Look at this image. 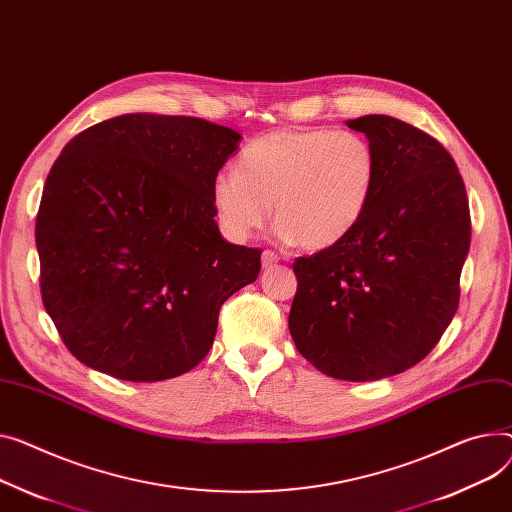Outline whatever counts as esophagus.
I'll return each instance as SVG.
<instances>
[{"label":"esophagus","instance_id":"34e87169","mask_svg":"<svg viewBox=\"0 0 512 512\" xmlns=\"http://www.w3.org/2000/svg\"><path fill=\"white\" fill-rule=\"evenodd\" d=\"M276 263H278V255H276L274 251H263V255H261V265H263V269L274 267Z\"/></svg>","mask_w":512,"mask_h":512}]
</instances>
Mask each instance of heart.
I'll use <instances>...</instances> for the list:
<instances>
[{
  "label": "heart",
  "mask_w": 512,
  "mask_h": 512,
  "mask_svg": "<svg viewBox=\"0 0 512 512\" xmlns=\"http://www.w3.org/2000/svg\"><path fill=\"white\" fill-rule=\"evenodd\" d=\"M377 179V152L360 133L278 129L243 148L238 170H220L212 203L234 241L263 228L276 206L284 243L323 251L360 224Z\"/></svg>",
  "instance_id": "obj_1"
}]
</instances>
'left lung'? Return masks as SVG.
<instances>
[{
	"label": "left lung",
	"instance_id": "obj_1",
	"mask_svg": "<svg viewBox=\"0 0 512 512\" xmlns=\"http://www.w3.org/2000/svg\"><path fill=\"white\" fill-rule=\"evenodd\" d=\"M379 160L360 224L298 257L288 327L298 352L339 381H379L418 364L453 321L471 220L451 154L389 115L346 121Z\"/></svg>",
	"mask_w": 512,
	"mask_h": 512
}]
</instances>
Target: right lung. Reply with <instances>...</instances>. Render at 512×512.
Listing matches in <instances>:
<instances>
[{
	"instance_id": "add662e5",
	"label": "right lung",
	"mask_w": 512,
	"mask_h": 512,
	"mask_svg": "<svg viewBox=\"0 0 512 512\" xmlns=\"http://www.w3.org/2000/svg\"><path fill=\"white\" fill-rule=\"evenodd\" d=\"M243 135L129 113L63 148L37 216L43 304L82 364L131 383L195 368L261 251L224 241L212 181Z\"/></svg>"
}]
</instances>
